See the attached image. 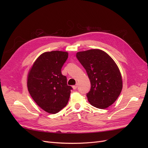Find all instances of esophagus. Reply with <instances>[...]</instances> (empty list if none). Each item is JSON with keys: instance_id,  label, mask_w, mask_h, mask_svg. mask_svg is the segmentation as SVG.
<instances>
[{"instance_id": "esophagus-1", "label": "esophagus", "mask_w": 148, "mask_h": 148, "mask_svg": "<svg viewBox=\"0 0 148 148\" xmlns=\"http://www.w3.org/2000/svg\"><path fill=\"white\" fill-rule=\"evenodd\" d=\"M77 87H78V84H77L76 85H74V86H72V88H73V89H76L77 88Z\"/></svg>"}]
</instances>
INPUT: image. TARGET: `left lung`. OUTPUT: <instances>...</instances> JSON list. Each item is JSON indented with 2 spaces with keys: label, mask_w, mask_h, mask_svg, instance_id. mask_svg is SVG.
<instances>
[{
  "label": "left lung",
  "mask_w": 148,
  "mask_h": 148,
  "mask_svg": "<svg viewBox=\"0 0 148 148\" xmlns=\"http://www.w3.org/2000/svg\"><path fill=\"white\" fill-rule=\"evenodd\" d=\"M77 57L86 70L91 82L90 91L86 95L89 102L96 108H107L117 99L123 87L117 65L101 49L78 52Z\"/></svg>",
  "instance_id": "left-lung-1"
}]
</instances>
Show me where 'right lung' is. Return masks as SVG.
<instances>
[{
	"mask_svg": "<svg viewBox=\"0 0 148 148\" xmlns=\"http://www.w3.org/2000/svg\"><path fill=\"white\" fill-rule=\"evenodd\" d=\"M67 52L53 51L40 55L29 70L27 87L31 97L44 111L54 114L66 106L70 90L61 69L68 58Z\"/></svg>",
	"mask_w": 148,
	"mask_h": 148,
	"instance_id": "1",
	"label": "right lung"
}]
</instances>
